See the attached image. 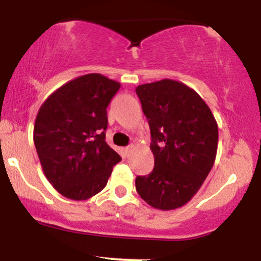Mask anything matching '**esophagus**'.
Listing matches in <instances>:
<instances>
[{
	"label": "esophagus",
	"instance_id": "34e87169",
	"mask_svg": "<svg viewBox=\"0 0 261 261\" xmlns=\"http://www.w3.org/2000/svg\"><path fill=\"white\" fill-rule=\"evenodd\" d=\"M133 148H134V146H133V145H130V146H127V147H125V148H124L125 153H126V154L128 155V154H130V152L133 151Z\"/></svg>",
	"mask_w": 261,
	"mask_h": 261
}]
</instances>
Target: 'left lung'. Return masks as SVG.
I'll return each instance as SVG.
<instances>
[{
  "instance_id": "obj_1",
  "label": "left lung",
  "mask_w": 261,
  "mask_h": 261,
  "mask_svg": "<svg viewBox=\"0 0 261 261\" xmlns=\"http://www.w3.org/2000/svg\"><path fill=\"white\" fill-rule=\"evenodd\" d=\"M151 130L154 168L137 176L136 190L157 210L190 201L215 163L217 122L207 104L184 83L162 80L136 88Z\"/></svg>"
}]
</instances>
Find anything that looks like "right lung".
I'll return each mask as SVG.
<instances>
[{
    "instance_id": "1",
    "label": "right lung",
    "mask_w": 261,
    "mask_h": 261,
    "mask_svg": "<svg viewBox=\"0 0 261 261\" xmlns=\"http://www.w3.org/2000/svg\"><path fill=\"white\" fill-rule=\"evenodd\" d=\"M120 83L99 73L77 77L44 101L34 145L44 174L61 195L87 200L106 188L121 161L106 142L107 108Z\"/></svg>"
}]
</instances>
